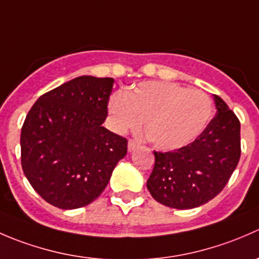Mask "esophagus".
I'll list each match as a JSON object with an SVG mask.
<instances>
[{
  "label": "esophagus",
  "instance_id": "1",
  "mask_svg": "<svg viewBox=\"0 0 259 259\" xmlns=\"http://www.w3.org/2000/svg\"><path fill=\"white\" fill-rule=\"evenodd\" d=\"M137 146H138V142H137V140L129 139V142H127V150L133 151L135 148H137Z\"/></svg>",
  "mask_w": 259,
  "mask_h": 259
}]
</instances>
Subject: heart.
Instances as JSON below:
<instances>
[{
    "label": "heart",
    "mask_w": 259,
    "mask_h": 259,
    "mask_svg": "<svg viewBox=\"0 0 259 259\" xmlns=\"http://www.w3.org/2000/svg\"><path fill=\"white\" fill-rule=\"evenodd\" d=\"M211 110L204 91L160 81L115 93L109 101L117 133L140 129L146 119L148 139L161 150H176L194 142L209 122Z\"/></svg>",
    "instance_id": "1"
}]
</instances>
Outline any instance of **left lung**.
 <instances>
[{"mask_svg":"<svg viewBox=\"0 0 259 259\" xmlns=\"http://www.w3.org/2000/svg\"><path fill=\"white\" fill-rule=\"evenodd\" d=\"M217 114L190 144L154 151L155 164L146 187L156 202L192 209L223 190L241 158V122L223 99L214 95Z\"/></svg>","mask_w":259,"mask_h":259,"instance_id":"8db88e82","label":"left lung"}]
</instances>
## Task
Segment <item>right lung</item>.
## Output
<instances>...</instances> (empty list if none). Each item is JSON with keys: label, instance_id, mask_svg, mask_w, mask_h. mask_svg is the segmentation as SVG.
<instances>
[{"label": "right lung", "instance_id": "obj_1", "mask_svg": "<svg viewBox=\"0 0 259 259\" xmlns=\"http://www.w3.org/2000/svg\"><path fill=\"white\" fill-rule=\"evenodd\" d=\"M113 85L111 77H75L41 95L23 121L22 170L54 207L90 204L126 155V138L103 126Z\"/></svg>", "mask_w": 259, "mask_h": 259}]
</instances>
